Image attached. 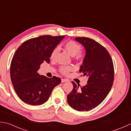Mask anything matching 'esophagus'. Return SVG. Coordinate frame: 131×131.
<instances>
[{"mask_svg":"<svg viewBox=\"0 0 131 131\" xmlns=\"http://www.w3.org/2000/svg\"><path fill=\"white\" fill-rule=\"evenodd\" d=\"M68 82V80L66 79H61V82L62 83H65Z\"/></svg>","mask_w":131,"mask_h":131,"instance_id":"esophagus-1","label":"esophagus"}]
</instances>
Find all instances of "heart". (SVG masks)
<instances>
[{
  "mask_svg": "<svg viewBox=\"0 0 131 131\" xmlns=\"http://www.w3.org/2000/svg\"><path fill=\"white\" fill-rule=\"evenodd\" d=\"M65 48L67 50L68 52L71 55L73 56L75 59L77 60H82L85 57V53L84 52L80 51L81 49V46L79 44L76 43L73 40H70L66 42L65 44ZM58 52V47L56 48L53 50L51 53V58L52 59H54L56 57V56ZM73 68L71 66H61L59 69V71L62 74L66 75L69 72L73 70Z\"/></svg>",
  "mask_w": 131,
  "mask_h": 131,
  "instance_id": "obj_1",
  "label": "heart"
}]
</instances>
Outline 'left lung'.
<instances>
[{"label": "left lung", "instance_id": "left-lung-1", "mask_svg": "<svg viewBox=\"0 0 131 131\" xmlns=\"http://www.w3.org/2000/svg\"><path fill=\"white\" fill-rule=\"evenodd\" d=\"M84 47L86 54L80 72L88 77L87 84L79 88L72 82L73 89L68 94V104L78 111H88L104 101L112 88L114 79L112 58L104 46L86 37L75 39Z\"/></svg>", "mask_w": 131, "mask_h": 131}]
</instances>
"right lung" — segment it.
I'll list each match as a JSON object with an SVG mask.
<instances>
[{
    "mask_svg": "<svg viewBox=\"0 0 131 131\" xmlns=\"http://www.w3.org/2000/svg\"><path fill=\"white\" fill-rule=\"evenodd\" d=\"M64 37L40 36L24 41L16 50L11 61L10 75L13 88L23 101L31 105L43 104L61 83L60 78H49L38 71L43 62L49 63L53 50Z\"/></svg>",
    "mask_w": 131,
    "mask_h": 131,
    "instance_id": "right-lung-1",
    "label": "right lung"
}]
</instances>
